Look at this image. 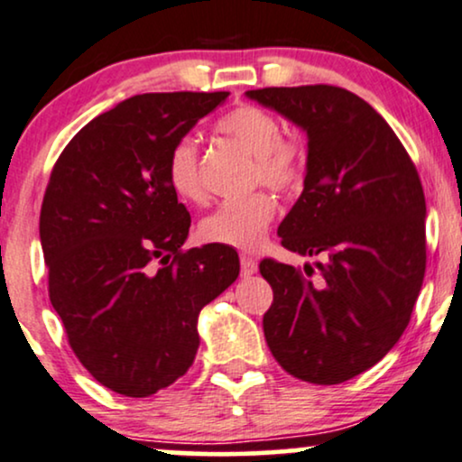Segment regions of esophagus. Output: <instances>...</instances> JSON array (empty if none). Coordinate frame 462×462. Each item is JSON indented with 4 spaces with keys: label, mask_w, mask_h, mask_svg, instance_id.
<instances>
[{
    "label": "esophagus",
    "mask_w": 462,
    "mask_h": 462,
    "mask_svg": "<svg viewBox=\"0 0 462 462\" xmlns=\"http://www.w3.org/2000/svg\"><path fill=\"white\" fill-rule=\"evenodd\" d=\"M240 263H242V276L244 278L257 274V261H254L253 257H246V254H242Z\"/></svg>",
    "instance_id": "esophagus-1"
}]
</instances>
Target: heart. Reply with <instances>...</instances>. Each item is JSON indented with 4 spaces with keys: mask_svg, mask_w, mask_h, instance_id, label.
<instances>
[{
    "mask_svg": "<svg viewBox=\"0 0 462 462\" xmlns=\"http://www.w3.org/2000/svg\"><path fill=\"white\" fill-rule=\"evenodd\" d=\"M220 134L237 141L254 156V181L276 192H291L304 180V152L293 141L282 139V124L259 106H237L216 124ZM167 180L181 199L205 201V188L199 173V145L190 134L180 136L167 156ZM274 199L265 192L225 201L199 222V237L208 244L253 250L263 242L265 229L274 216Z\"/></svg>",
    "mask_w": 462,
    "mask_h": 462,
    "instance_id": "heart-1",
    "label": "heart"
}]
</instances>
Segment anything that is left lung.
Segmentation results:
<instances>
[{
  "mask_svg": "<svg viewBox=\"0 0 462 462\" xmlns=\"http://www.w3.org/2000/svg\"><path fill=\"white\" fill-rule=\"evenodd\" d=\"M250 100L306 133L304 190L278 226L315 267L263 259V334L289 374L317 385L374 366L405 332L426 270V201L411 158L366 100L334 85L265 88ZM318 276H314V270Z\"/></svg>",
  "mask_w": 462,
  "mask_h": 462,
  "instance_id": "8db88e82",
  "label": "left lung"
}]
</instances>
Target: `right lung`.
Returning <instances> with one entry per match:
<instances>
[{
    "label": "right lung",
    "mask_w": 462,
    "mask_h": 462,
    "mask_svg": "<svg viewBox=\"0 0 462 462\" xmlns=\"http://www.w3.org/2000/svg\"><path fill=\"white\" fill-rule=\"evenodd\" d=\"M226 96H133L79 130L51 173L40 209L51 304L79 362L117 394L180 379L199 312L240 274L222 244L181 253L190 214L167 180L171 145Z\"/></svg>",
    "instance_id": "1"
}]
</instances>
